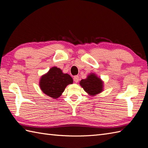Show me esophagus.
<instances>
[{
	"label": "esophagus",
	"instance_id": "obj_1",
	"mask_svg": "<svg viewBox=\"0 0 148 148\" xmlns=\"http://www.w3.org/2000/svg\"><path fill=\"white\" fill-rule=\"evenodd\" d=\"M74 81L75 83H77L79 81V76H75L74 77Z\"/></svg>",
	"mask_w": 148,
	"mask_h": 148
}]
</instances>
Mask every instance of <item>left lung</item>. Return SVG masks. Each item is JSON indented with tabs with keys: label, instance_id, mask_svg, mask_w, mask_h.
I'll list each match as a JSON object with an SVG mask.
<instances>
[{
	"label": "left lung",
	"instance_id": "1",
	"mask_svg": "<svg viewBox=\"0 0 148 148\" xmlns=\"http://www.w3.org/2000/svg\"><path fill=\"white\" fill-rule=\"evenodd\" d=\"M80 85L90 95H95L102 92L103 81L95 74H90L86 79L80 81Z\"/></svg>",
	"mask_w": 148,
	"mask_h": 148
}]
</instances>
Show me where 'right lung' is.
Wrapping results in <instances>:
<instances>
[{"instance_id":"obj_1","label":"right lung","mask_w":148,"mask_h":148,"mask_svg":"<svg viewBox=\"0 0 148 148\" xmlns=\"http://www.w3.org/2000/svg\"><path fill=\"white\" fill-rule=\"evenodd\" d=\"M73 79L68 74H64L60 68L53 67L40 77L39 86L46 95L57 99L64 92L66 86L72 84Z\"/></svg>"}]
</instances>
